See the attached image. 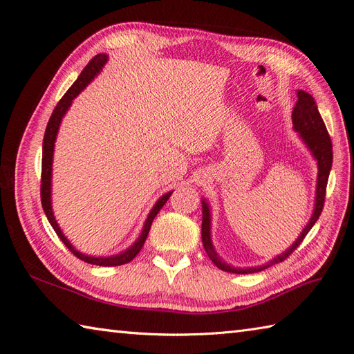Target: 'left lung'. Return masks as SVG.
<instances>
[{"instance_id": "1", "label": "left lung", "mask_w": 354, "mask_h": 354, "mask_svg": "<svg viewBox=\"0 0 354 354\" xmlns=\"http://www.w3.org/2000/svg\"><path fill=\"white\" fill-rule=\"evenodd\" d=\"M297 97L298 100L292 111V128L295 133H298L299 138H301L303 143L310 151V153H312L317 165L315 207H313L312 217H310V220L307 221V224L301 230V233H299V236L295 239V242L289 246V248H286L282 254L276 255L270 261H267L261 266H255V267H234L224 261L216 251V246H214L212 238H211V208H209L208 201L202 198L201 201L202 202V243L209 257V260L223 272L236 273V274L257 273L276 263L283 261L286 257L291 255L297 250V246L303 242L306 234L310 232V229L313 227V224L317 221L320 212H322L328 177L332 167V143H330V138L322 116H320L317 111L315 99L303 90H297Z\"/></svg>"}]
</instances>
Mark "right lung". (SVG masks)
Segmentation results:
<instances>
[{
  "label": "right lung",
  "mask_w": 354,
  "mask_h": 354,
  "mask_svg": "<svg viewBox=\"0 0 354 354\" xmlns=\"http://www.w3.org/2000/svg\"><path fill=\"white\" fill-rule=\"evenodd\" d=\"M109 60V56L104 55V53H100V55L94 56L87 66L84 68V71L80 73L78 80L72 84V87L65 93V95L60 99V102L57 103V106L53 111L47 128H46V134H44V140H42V173H41V203H42V209L46 212V217L48 220V223L51 224V227L55 229V232L57 233V236L60 238V241L65 243L69 251L78 257L80 260L90 263V264H95V266H103V267H113V266H121L125 263H130L134 257L140 252V250L143 248L145 241L149 234V230H151L152 221L156 217V214L160 211L165 205V202L168 201V198L173 194V190L167 192L162 196H160L155 205L152 207L151 212L147 214V217L145 220L142 233L138 234V238L128 246L127 250L113 254V255H90L78 251L75 246L71 243V241L65 236V233L62 232L59 223L55 217V212H53V202H51V186H53V156H55V146H56V138L59 134V128L60 124L65 118L66 112L69 111V108L72 106L73 99L87 87V85L97 77V75L103 71L106 62Z\"/></svg>",
  "instance_id": "1"
}]
</instances>
